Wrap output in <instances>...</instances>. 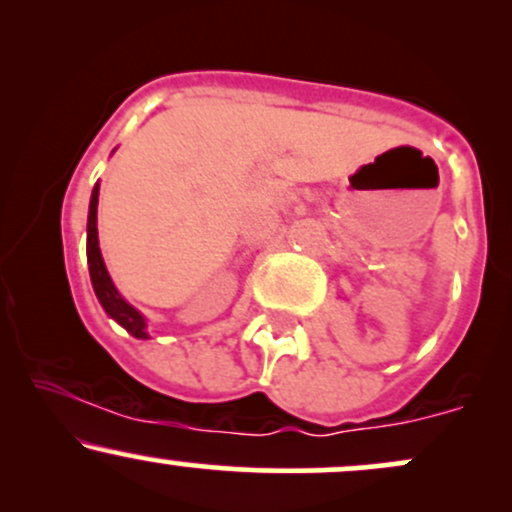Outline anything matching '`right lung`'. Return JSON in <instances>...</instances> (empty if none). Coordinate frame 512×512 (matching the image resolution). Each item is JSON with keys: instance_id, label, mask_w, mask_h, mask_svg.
Returning a JSON list of instances; mask_svg holds the SVG:
<instances>
[{"instance_id": "right-lung-1", "label": "right lung", "mask_w": 512, "mask_h": 512, "mask_svg": "<svg viewBox=\"0 0 512 512\" xmlns=\"http://www.w3.org/2000/svg\"><path fill=\"white\" fill-rule=\"evenodd\" d=\"M96 214H98V185L93 187L91 207H88V238H86L88 272H91L93 291H96L98 301H101L105 313L113 317V320L120 322V325L125 327V330L132 334V337L146 339L149 334H146L144 317L139 315L137 310H134L132 305H129L125 298L120 296V293H117L113 279H110L108 269H105L101 248H98V226H96L98 216Z\"/></svg>"}]
</instances>
